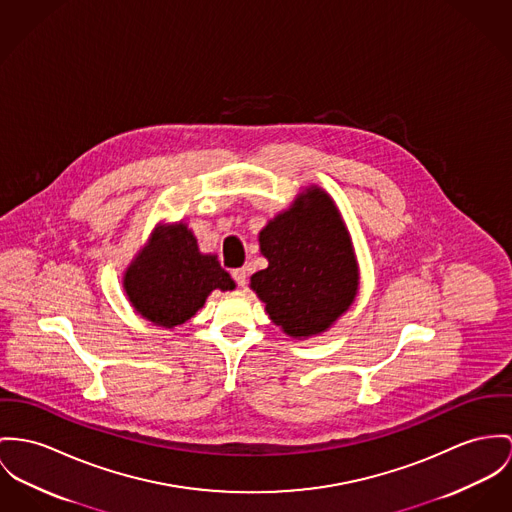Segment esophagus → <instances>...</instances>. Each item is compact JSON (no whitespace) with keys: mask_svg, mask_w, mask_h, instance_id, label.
<instances>
[{"mask_svg":"<svg viewBox=\"0 0 512 512\" xmlns=\"http://www.w3.org/2000/svg\"><path fill=\"white\" fill-rule=\"evenodd\" d=\"M232 276H234L237 286H245V280H247V273H245V269H234V271H232Z\"/></svg>","mask_w":512,"mask_h":512,"instance_id":"esophagus-1","label":"esophagus"}]
</instances>
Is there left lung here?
I'll return each mask as SVG.
<instances>
[{
  "instance_id": "left-lung-1",
  "label": "left lung",
  "mask_w": 512,
  "mask_h": 512,
  "mask_svg": "<svg viewBox=\"0 0 512 512\" xmlns=\"http://www.w3.org/2000/svg\"><path fill=\"white\" fill-rule=\"evenodd\" d=\"M259 245L269 267L251 276V288L286 335H319L351 308L358 292L353 241L325 191L298 195L261 230Z\"/></svg>"
}]
</instances>
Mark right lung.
Returning a JSON list of instances; mask_svg holds the SVG:
<instances>
[{"instance_id":"1","label":"right lung","mask_w":512,"mask_h":512,"mask_svg":"<svg viewBox=\"0 0 512 512\" xmlns=\"http://www.w3.org/2000/svg\"><path fill=\"white\" fill-rule=\"evenodd\" d=\"M122 286L138 314L173 329L197 314L212 290H234L236 282L216 255L198 251L197 237L179 222L159 224L126 269Z\"/></svg>"}]
</instances>
